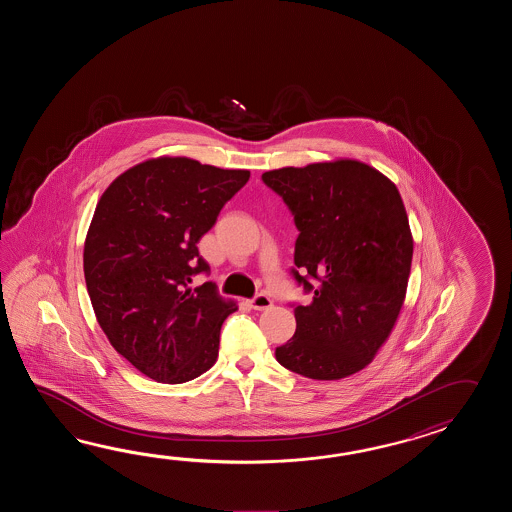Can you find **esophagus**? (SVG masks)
<instances>
[{
  "label": "esophagus",
  "mask_w": 512,
  "mask_h": 512,
  "mask_svg": "<svg viewBox=\"0 0 512 512\" xmlns=\"http://www.w3.org/2000/svg\"><path fill=\"white\" fill-rule=\"evenodd\" d=\"M252 309H256V311H263V309H269L272 307V300L267 296V294H256L254 298L251 300Z\"/></svg>",
  "instance_id": "1"
}]
</instances>
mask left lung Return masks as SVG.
I'll return each mask as SVG.
<instances>
[{
    "instance_id": "left-lung-1",
    "label": "left lung",
    "mask_w": 512,
    "mask_h": 512,
    "mask_svg": "<svg viewBox=\"0 0 512 512\" xmlns=\"http://www.w3.org/2000/svg\"><path fill=\"white\" fill-rule=\"evenodd\" d=\"M294 216V280L313 293L294 305L296 331L276 348L283 368L337 381L366 368L401 313L414 240L403 199L368 164L280 168L261 175Z\"/></svg>"
}]
</instances>
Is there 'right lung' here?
I'll return each instance as SVG.
<instances>
[{
  "instance_id": "add662e5",
  "label": "right lung",
  "mask_w": 512,
  "mask_h": 512,
  "mask_svg": "<svg viewBox=\"0 0 512 512\" xmlns=\"http://www.w3.org/2000/svg\"><path fill=\"white\" fill-rule=\"evenodd\" d=\"M186 157H159L119 175L100 197L84 245L87 293L111 346L153 381L181 384L210 370L238 307L205 282L197 241L249 181Z\"/></svg>"
}]
</instances>
